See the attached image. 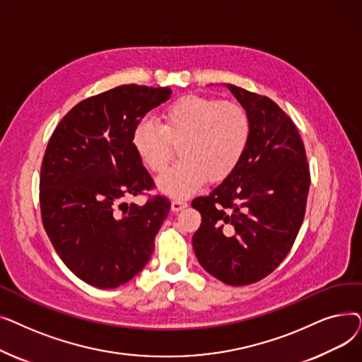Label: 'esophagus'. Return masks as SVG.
<instances>
[{"mask_svg": "<svg viewBox=\"0 0 362 362\" xmlns=\"http://www.w3.org/2000/svg\"><path fill=\"white\" fill-rule=\"evenodd\" d=\"M187 206V202L183 201V199H173L171 201V211L176 213V211H180L182 208Z\"/></svg>", "mask_w": 362, "mask_h": 362, "instance_id": "obj_1", "label": "esophagus"}]
</instances>
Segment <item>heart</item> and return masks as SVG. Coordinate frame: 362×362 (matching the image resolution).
<instances>
[{
  "mask_svg": "<svg viewBox=\"0 0 362 362\" xmlns=\"http://www.w3.org/2000/svg\"><path fill=\"white\" fill-rule=\"evenodd\" d=\"M251 141V120L243 107L201 95H186L163 108L160 123L144 119L132 145L152 173H163L179 145L182 158L158 180L170 197H187L206 182L218 183L240 164Z\"/></svg>",
  "mask_w": 362,
  "mask_h": 362,
  "instance_id": "1",
  "label": "heart"
}]
</instances>
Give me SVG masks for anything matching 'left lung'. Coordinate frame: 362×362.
Returning <instances> with one entry per match:
<instances>
[{
	"mask_svg": "<svg viewBox=\"0 0 362 362\" xmlns=\"http://www.w3.org/2000/svg\"><path fill=\"white\" fill-rule=\"evenodd\" d=\"M251 120L240 164L192 206L202 216L192 238L205 272L230 286L273 273L286 258L305 216L310 168L299 132L274 101L224 85Z\"/></svg>",
	"mask_w": 362,
	"mask_h": 362,
	"instance_id": "8db88e82",
	"label": "left lung"
}]
</instances>
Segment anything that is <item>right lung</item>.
Returning <instances> with one entry per match:
<instances>
[{
	"label": "right lung",
	"mask_w": 362,
	"mask_h": 362,
	"mask_svg": "<svg viewBox=\"0 0 362 362\" xmlns=\"http://www.w3.org/2000/svg\"><path fill=\"white\" fill-rule=\"evenodd\" d=\"M170 95L167 86L112 88L74 105L48 142L40 182L42 223L69 270L90 286L124 284L154 251L170 201L124 199L154 186L132 133Z\"/></svg>",
	"instance_id": "1"
}]
</instances>
